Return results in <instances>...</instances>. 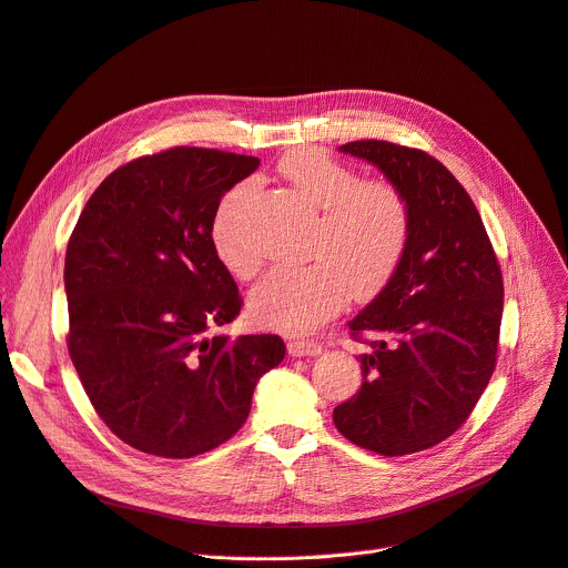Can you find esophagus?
Segmentation results:
<instances>
[{"mask_svg":"<svg viewBox=\"0 0 568 568\" xmlns=\"http://www.w3.org/2000/svg\"><path fill=\"white\" fill-rule=\"evenodd\" d=\"M287 353L292 357H313L323 353V345L317 341H304V338H290L287 341Z\"/></svg>","mask_w":568,"mask_h":568,"instance_id":"1","label":"esophagus"}]
</instances>
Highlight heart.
Returning <instances> with one entry per match:
<instances>
[{
	"instance_id": "obj_1",
	"label": "heart",
	"mask_w": 568,
	"mask_h": 568,
	"mask_svg": "<svg viewBox=\"0 0 568 568\" xmlns=\"http://www.w3.org/2000/svg\"><path fill=\"white\" fill-rule=\"evenodd\" d=\"M300 200L320 211L308 234L304 266H278L251 294V311L266 327L311 332L336 315L348 297L374 300L404 260L410 211L404 192L387 181H359L348 164L317 148H297L278 162ZM255 185L230 187L213 211L211 243L234 276L251 278L260 255L243 230Z\"/></svg>"
}]
</instances>
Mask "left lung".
Masks as SVG:
<instances>
[{
  "mask_svg": "<svg viewBox=\"0 0 568 568\" xmlns=\"http://www.w3.org/2000/svg\"><path fill=\"white\" fill-rule=\"evenodd\" d=\"M376 164L410 211L404 260L348 327L372 345L362 387L334 408L336 429L364 450L402 457L453 436L497 366L504 278L480 213L436 158L381 139L341 145Z\"/></svg>",
  "mask_w": 568,
  "mask_h": 568,
  "instance_id": "obj_1",
  "label": "left lung"
}]
</instances>
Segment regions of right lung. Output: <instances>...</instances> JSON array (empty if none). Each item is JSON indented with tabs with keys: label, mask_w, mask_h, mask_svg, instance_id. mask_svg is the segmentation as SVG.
<instances>
[{
	"label": "right lung",
	"mask_w": 568,
	"mask_h": 568,
	"mask_svg": "<svg viewBox=\"0 0 568 568\" xmlns=\"http://www.w3.org/2000/svg\"><path fill=\"white\" fill-rule=\"evenodd\" d=\"M257 164L187 145L136 158L92 192L69 236V357L97 415L141 453L187 459L223 446L285 357L276 334H206L243 306L211 217Z\"/></svg>",
	"instance_id": "1"
}]
</instances>
